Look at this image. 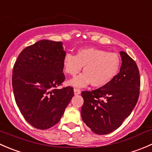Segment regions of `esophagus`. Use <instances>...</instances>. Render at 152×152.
I'll return each instance as SVG.
<instances>
[{
	"mask_svg": "<svg viewBox=\"0 0 152 152\" xmlns=\"http://www.w3.org/2000/svg\"><path fill=\"white\" fill-rule=\"evenodd\" d=\"M73 92H74L75 95H79L81 93L80 90H79V89H76V88L73 89Z\"/></svg>",
	"mask_w": 152,
	"mask_h": 152,
	"instance_id": "34e87169",
	"label": "esophagus"
}]
</instances>
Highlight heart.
I'll return each instance as SVG.
<instances>
[{"instance_id":"1","label":"heart","mask_w":152,"mask_h":152,"mask_svg":"<svg viewBox=\"0 0 152 152\" xmlns=\"http://www.w3.org/2000/svg\"><path fill=\"white\" fill-rule=\"evenodd\" d=\"M121 63V58L117 53L96 48H85L79 49L76 56L66 53L63 59V69L67 75L74 76L84 67V73L69 81L70 85L83 87L91 83L93 87H102L115 78Z\"/></svg>"}]
</instances>
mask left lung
I'll return each mask as SVG.
<instances>
[{"instance_id":"1","label":"left lung","mask_w":152,"mask_h":152,"mask_svg":"<svg viewBox=\"0 0 152 152\" xmlns=\"http://www.w3.org/2000/svg\"><path fill=\"white\" fill-rule=\"evenodd\" d=\"M120 72L108 85L93 91H83L81 115L86 125L97 134L117 129L131 114L139 98L140 73L135 62L121 51Z\"/></svg>"}]
</instances>
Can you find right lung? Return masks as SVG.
Segmentation results:
<instances>
[{
  "label": "right lung",
  "mask_w": 152,
  "mask_h": 152,
  "mask_svg": "<svg viewBox=\"0 0 152 152\" xmlns=\"http://www.w3.org/2000/svg\"><path fill=\"white\" fill-rule=\"evenodd\" d=\"M62 42L41 39L26 48L15 62L12 87L17 105L28 124L47 129L59 121L74 96L65 81Z\"/></svg>",
  "instance_id": "right-lung-1"
}]
</instances>
